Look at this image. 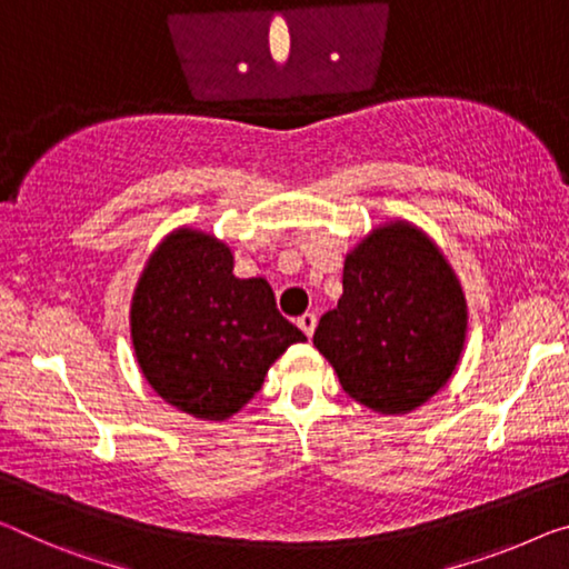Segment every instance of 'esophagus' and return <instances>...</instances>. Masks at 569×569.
<instances>
[{
    "label": "esophagus",
    "instance_id": "1",
    "mask_svg": "<svg viewBox=\"0 0 569 569\" xmlns=\"http://www.w3.org/2000/svg\"><path fill=\"white\" fill-rule=\"evenodd\" d=\"M297 326L302 328V333H305V336H312L315 326H318V315H315V312H305V315H300V318H297Z\"/></svg>",
    "mask_w": 569,
    "mask_h": 569
}]
</instances>
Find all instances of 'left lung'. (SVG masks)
<instances>
[{
	"label": "left lung",
	"instance_id": "left-lung-1",
	"mask_svg": "<svg viewBox=\"0 0 569 569\" xmlns=\"http://www.w3.org/2000/svg\"><path fill=\"white\" fill-rule=\"evenodd\" d=\"M466 297L445 257L405 221L379 226L346 257L343 295L312 343L346 395L381 415L435 397L466 343Z\"/></svg>",
	"mask_w": 569,
	"mask_h": 569
}]
</instances>
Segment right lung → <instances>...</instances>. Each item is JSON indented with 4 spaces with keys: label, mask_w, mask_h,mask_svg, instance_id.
Instances as JSON below:
<instances>
[{
    "label": "right lung",
    "mask_w": 569,
    "mask_h": 569,
    "mask_svg": "<svg viewBox=\"0 0 569 569\" xmlns=\"http://www.w3.org/2000/svg\"><path fill=\"white\" fill-rule=\"evenodd\" d=\"M305 333L277 310L267 279L233 274L231 249L180 229L147 261L132 300V343L144 379L198 419H229Z\"/></svg>",
    "instance_id": "add662e5"
}]
</instances>
